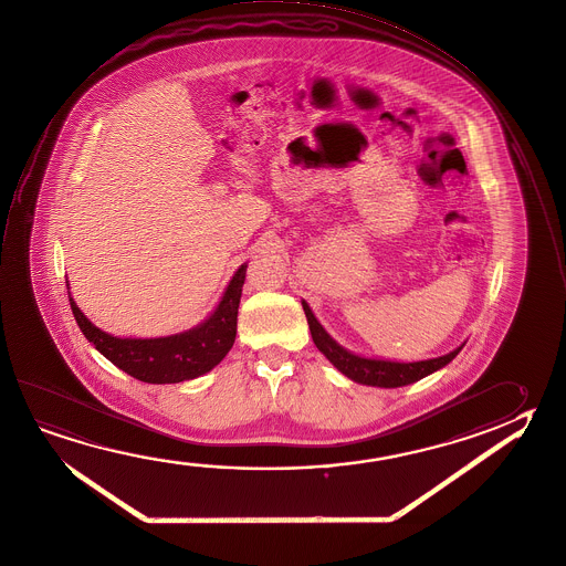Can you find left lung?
<instances>
[{"label": "left lung", "instance_id": "left-lung-1", "mask_svg": "<svg viewBox=\"0 0 566 566\" xmlns=\"http://www.w3.org/2000/svg\"><path fill=\"white\" fill-rule=\"evenodd\" d=\"M304 314L307 317V326L312 332V339L316 344L317 349L334 364V366L344 374V376L354 379L357 384L364 386L376 387H401L413 384L421 377L433 374L437 369L447 366L453 357L461 352V347H457L453 352H449L446 356L433 357V359H423V361H389V359H371V357H361L347 352L346 347L339 346L336 339L327 334L322 324L317 322L316 316L312 314V310L306 302H302Z\"/></svg>", "mask_w": 566, "mask_h": 566}]
</instances>
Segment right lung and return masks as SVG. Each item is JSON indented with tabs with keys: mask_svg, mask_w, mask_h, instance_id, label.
<instances>
[{
	"mask_svg": "<svg viewBox=\"0 0 566 566\" xmlns=\"http://www.w3.org/2000/svg\"><path fill=\"white\" fill-rule=\"evenodd\" d=\"M244 279L247 264L234 272L217 310L199 326L175 336L150 339L111 336L91 324L71 294L70 304L83 336L111 364L147 384H179L207 374L229 354L237 337V317Z\"/></svg>",
	"mask_w": 566,
	"mask_h": 566,
	"instance_id": "obj_1",
	"label": "right lung"
}]
</instances>
